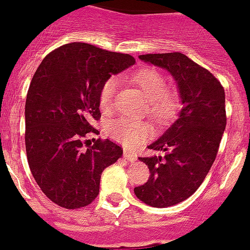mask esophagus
I'll list each match as a JSON object with an SVG mask.
<instances>
[{"mask_svg":"<svg viewBox=\"0 0 250 250\" xmlns=\"http://www.w3.org/2000/svg\"><path fill=\"white\" fill-rule=\"evenodd\" d=\"M124 158L126 159V160H129V161H135L136 160V155L135 154H132V152H130V151H126V150H125V151H124Z\"/></svg>","mask_w":250,"mask_h":250,"instance_id":"34e87169","label":"esophagus"}]
</instances>
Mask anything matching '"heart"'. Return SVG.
I'll return each instance as SVG.
<instances>
[{
  "instance_id": "b5f03b06",
  "label": "heart",
  "mask_w": 250,
  "mask_h": 250,
  "mask_svg": "<svg viewBox=\"0 0 250 250\" xmlns=\"http://www.w3.org/2000/svg\"><path fill=\"white\" fill-rule=\"evenodd\" d=\"M134 80L150 100V112L154 118L158 120H165L173 115L176 109V100L173 95L167 91V83L164 75L155 68H144L134 76ZM116 87V77H110L104 83L100 90V105L103 109H109L112 106ZM149 126L141 121L119 119L109 125L110 136L127 147H135L140 145L149 136Z\"/></svg>"
}]
</instances>
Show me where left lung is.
Returning a JSON list of instances; mask_svg holds the SVG:
<instances>
[{
    "instance_id": "left-lung-1",
    "label": "left lung",
    "mask_w": 250,
    "mask_h": 250,
    "mask_svg": "<svg viewBox=\"0 0 250 250\" xmlns=\"http://www.w3.org/2000/svg\"><path fill=\"white\" fill-rule=\"evenodd\" d=\"M139 59L174 77L182 104L178 119L147 146L163 155L139 158L150 176L134 189L145 204L167 208L193 195L209 173L227 125L225 94L207 68L184 54H147Z\"/></svg>"
}]
</instances>
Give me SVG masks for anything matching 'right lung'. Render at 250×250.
Returning <instances> with one entry per match:
<instances>
[{
  "instance_id": "right-lung-1",
  "label": "right lung",
  "mask_w": 250,
  "mask_h": 250,
  "mask_svg": "<svg viewBox=\"0 0 250 250\" xmlns=\"http://www.w3.org/2000/svg\"><path fill=\"white\" fill-rule=\"evenodd\" d=\"M134 63L127 54L72 42L37 67L26 98V152L37 185L55 204L79 209L92 203L103 171L123 155L109 139L92 145L86 139L98 134L92 124L101 116L104 83Z\"/></svg>"
}]
</instances>
